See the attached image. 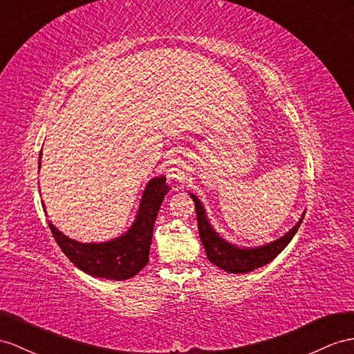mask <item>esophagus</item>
I'll return each mask as SVG.
<instances>
[{"label": "esophagus", "instance_id": "obj_1", "mask_svg": "<svg viewBox=\"0 0 354 354\" xmlns=\"http://www.w3.org/2000/svg\"><path fill=\"white\" fill-rule=\"evenodd\" d=\"M184 176H185L184 167L176 161L171 162V166L167 169V178L171 180H183Z\"/></svg>", "mask_w": 354, "mask_h": 354}]
</instances>
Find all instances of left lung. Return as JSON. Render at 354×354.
I'll return each instance as SVG.
<instances>
[{
  "instance_id": "left-lung-1",
  "label": "left lung",
  "mask_w": 354,
  "mask_h": 354,
  "mask_svg": "<svg viewBox=\"0 0 354 354\" xmlns=\"http://www.w3.org/2000/svg\"><path fill=\"white\" fill-rule=\"evenodd\" d=\"M189 196H192L194 201L198 234H201V241L205 247L207 259L211 260V263L224 269L225 272H230V274H245V272H251L257 268L268 265L269 261L274 260L279 252L288 245V242L293 239L305 216L304 214L302 218L299 220L295 227L292 230H288L283 238L277 239L275 242H270L268 245L259 248H238L232 245L227 241L220 238L218 234L214 232L209 221L206 218L202 202L198 201L194 194Z\"/></svg>"
}]
</instances>
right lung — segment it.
Segmentation results:
<instances>
[{
  "label": "right lung",
  "mask_w": 354,
  "mask_h": 354,
  "mask_svg": "<svg viewBox=\"0 0 354 354\" xmlns=\"http://www.w3.org/2000/svg\"><path fill=\"white\" fill-rule=\"evenodd\" d=\"M40 158L41 152L39 160ZM169 189L170 187L165 176L149 180L145 188L138 218L131 229L118 239L102 243H82L67 238L55 225L49 223L50 232L61 251L80 270L95 278L129 279L148 263L153 224Z\"/></svg>",
  "instance_id": "1"
}]
</instances>
